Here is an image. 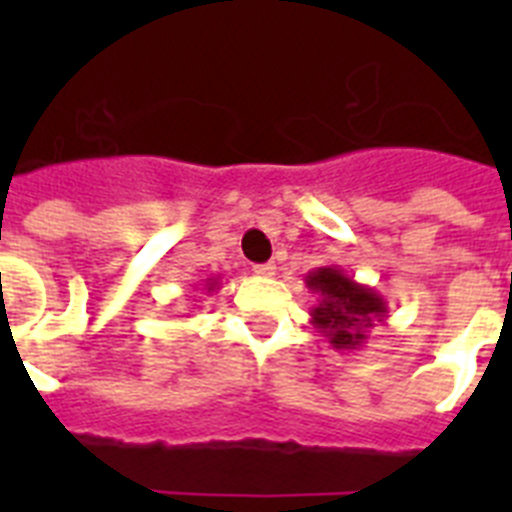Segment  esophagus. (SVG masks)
<instances>
[{
	"instance_id": "1",
	"label": "esophagus",
	"mask_w": 512,
	"mask_h": 512,
	"mask_svg": "<svg viewBox=\"0 0 512 512\" xmlns=\"http://www.w3.org/2000/svg\"><path fill=\"white\" fill-rule=\"evenodd\" d=\"M253 274H259V277H274V274H277V266L271 264H256L253 266Z\"/></svg>"
}]
</instances>
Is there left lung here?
<instances>
[{"mask_svg":"<svg viewBox=\"0 0 512 512\" xmlns=\"http://www.w3.org/2000/svg\"><path fill=\"white\" fill-rule=\"evenodd\" d=\"M305 287L318 295V305L310 310V323L336 351L361 348L369 330L387 320V300L377 289L356 282L338 266L307 271Z\"/></svg>","mask_w":512,"mask_h":512,"instance_id":"left-lung-1","label":"left lung"}]
</instances>
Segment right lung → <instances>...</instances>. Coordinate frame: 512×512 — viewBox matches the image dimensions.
I'll list each match as a JSON object with an SVG mask.
<instances>
[{"instance_id":"obj_1","label":"right lung","mask_w":512,"mask_h":512,"mask_svg":"<svg viewBox=\"0 0 512 512\" xmlns=\"http://www.w3.org/2000/svg\"><path fill=\"white\" fill-rule=\"evenodd\" d=\"M205 289H207V292H217V289H220V277H207L205 279Z\"/></svg>"}]
</instances>
